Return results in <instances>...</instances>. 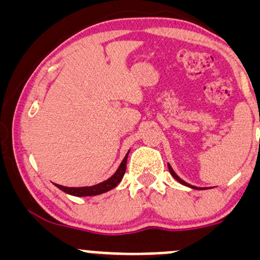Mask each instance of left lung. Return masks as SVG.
<instances>
[{"instance_id":"obj_1","label":"left lung","mask_w":260,"mask_h":260,"mask_svg":"<svg viewBox=\"0 0 260 260\" xmlns=\"http://www.w3.org/2000/svg\"><path fill=\"white\" fill-rule=\"evenodd\" d=\"M168 166H169V171H170V174L172 175V177H174L176 181H178V182H180L181 184H184V186H188V187H190V188H196V189H202V188H198V187H194V186H190V184H188L187 182H184L183 180H181V178L178 177L177 175H176V172L174 171V170H172L171 166H170V164H168Z\"/></svg>"}]
</instances>
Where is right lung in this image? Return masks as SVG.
Instances as JSON below:
<instances>
[{"label":"right lung","instance_id":"right-lung-1","mask_svg":"<svg viewBox=\"0 0 260 260\" xmlns=\"http://www.w3.org/2000/svg\"><path fill=\"white\" fill-rule=\"evenodd\" d=\"M128 153H129V151H128ZM128 153L126 156H124V159L122 160L120 168L117 169V171H116L111 177L107 178L106 181L101 182V183L94 184V186H90V187H64V186H61V184H56V183L55 186L59 188L61 190H63V192L67 193V194H71L74 197L98 196V194H101V193H105L107 190L112 189V188L117 186V184L121 182L122 178H123V175L124 172H126V168H127Z\"/></svg>","mask_w":260,"mask_h":260}]
</instances>
